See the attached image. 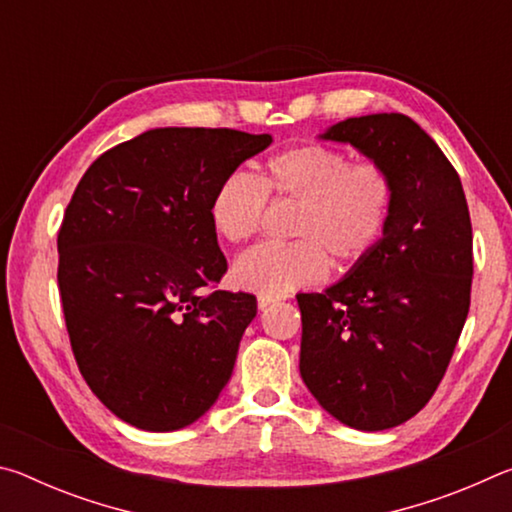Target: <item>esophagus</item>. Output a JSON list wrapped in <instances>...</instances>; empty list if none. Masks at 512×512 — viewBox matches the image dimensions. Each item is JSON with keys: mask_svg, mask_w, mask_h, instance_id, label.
Here are the masks:
<instances>
[{"mask_svg": "<svg viewBox=\"0 0 512 512\" xmlns=\"http://www.w3.org/2000/svg\"><path fill=\"white\" fill-rule=\"evenodd\" d=\"M273 302H277V298H268V296H259V298H257V307H259V309H262V311H264V309H266V307H271V305H273Z\"/></svg>", "mask_w": 512, "mask_h": 512, "instance_id": "obj_1", "label": "esophagus"}]
</instances>
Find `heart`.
Returning a JSON list of instances; mask_svg holds the SVG:
<instances>
[{"label": "heart", "instance_id": "heart-1", "mask_svg": "<svg viewBox=\"0 0 512 512\" xmlns=\"http://www.w3.org/2000/svg\"><path fill=\"white\" fill-rule=\"evenodd\" d=\"M266 196L300 205L291 223L298 241L248 250L235 262L232 280L268 298L323 280L327 257L339 266L359 264L384 239L393 210L391 176L379 164H352L341 151L305 144L273 155L259 180L244 173L225 176L207 210L214 235L228 244L255 237Z\"/></svg>", "mask_w": 512, "mask_h": 512}]
</instances>
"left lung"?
Masks as SVG:
<instances>
[{"mask_svg":"<svg viewBox=\"0 0 512 512\" xmlns=\"http://www.w3.org/2000/svg\"><path fill=\"white\" fill-rule=\"evenodd\" d=\"M318 140L379 164L393 210L366 259L332 287L296 296L300 375L334 420L384 431L431 400L454 354L470 311V210L452 162L411 117H350Z\"/></svg>","mask_w":512,"mask_h":512,"instance_id":"left-lung-1","label":"left lung"}]
</instances>
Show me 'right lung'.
Returning <instances> with one entry per match:
<instances>
[{
    "mask_svg": "<svg viewBox=\"0 0 512 512\" xmlns=\"http://www.w3.org/2000/svg\"><path fill=\"white\" fill-rule=\"evenodd\" d=\"M273 137L151 128L90 164L58 232V289L92 393L119 420L178 431L219 400L257 314L250 293L214 291L225 257L210 198Z\"/></svg>",
    "mask_w": 512,
    "mask_h": 512,
    "instance_id": "obj_1",
    "label": "right lung"
}]
</instances>
